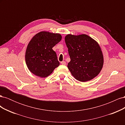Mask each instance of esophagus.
<instances>
[{
    "instance_id": "obj_1",
    "label": "esophagus",
    "mask_w": 125,
    "mask_h": 125,
    "mask_svg": "<svg viewBox=\"0 0 125 125\" xmlns=\"http://www.w3.org/2000/svg\"><path fill=\"white\" fill-rule=\"evenodd\" d=\"M61 63L62 65H66V62H65V61H62V62Z\"/></svg>"
}]
</instances>
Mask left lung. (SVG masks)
<instances>
[{
  "mask_svg": "<svg viewBox=\"0 0 125 125\" xmlns=\"http://www.w3.org/2000/svg\"><path fill=\"white\" fill-rule=\"evenodd\" d=\"M70 62L68 68L71 74L81 82L92 80L103 67V56L99 45L85 34L65 37Z\"/></svg>",
  "mask_w": 125,
  "mask_h": 125,
  "instance_id": "left-lung-1",
  "label": "left lung"
}]
</instances>
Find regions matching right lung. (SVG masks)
<instances>
[{"label":"right lung","mask_w":125,"mask_h":125,"mask_svg":"<svg viewBox=\"0 0 125 125\" xmlns=\"http://www.w3.org/2000/svg\"><path fill=\"white\" fill-rule=\"evenodd\" d=\"M62 40L59 34L41 32L29 42L25 52L29 69L41 78L48 77L59 65L57 57L52 48Z\"/></svg>","instance_id":"right-lung-1"}]
</instances>
